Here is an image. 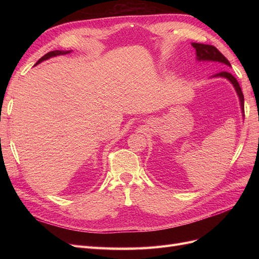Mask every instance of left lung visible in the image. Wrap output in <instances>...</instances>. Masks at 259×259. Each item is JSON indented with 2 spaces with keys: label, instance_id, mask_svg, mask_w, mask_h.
Segmentation results:
<instances>
[{
  "label": "left lung",
  "instance_id": "obj_1",
  "mask_svg": "<svg viewBox=\"0 0 259 259\" xmlns=\"http://www.w3.org/2000/svg\"><path fill=\"white\" fill-rule=\"evenodd\" d=\"M192 46L195 49V52H197V59L198 60H208V61H217L221 62V64H224L228 67H231L229 60L227 59L224 55L219 52L215 46L213 45H206V44H201V43H192ZM214 76H223L228 79L234 86L236 89L240 101H241V108L242 111H244V96H243L242 90L240 88V84L238 83L237 79L234 77L230 72L228 71H221L219 73H216Z\"/></svg>",
  "mask_w": 259,
  "mask_h": 259
}]
</instances>
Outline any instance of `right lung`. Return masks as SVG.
I'll use <instances>...</instances> for the list:
<instances>
[{
	"label": "right lung",
	"mask_w": 259,
	"mask_h": 259,
	"mask_svg": "<svg viewBox=\"0 0 259 259\" xmlns=\"http://www.w3.org/2000/svg\"><path fill=\"white\" fill-rule=\"evenodd\" d=\"M68 53H70V52H69V51H67V52H62V51H52V52H49L48 54H45L42 58L38 59L35 65L40 64V62H42L43 60H46V59H49V58H51V57L57 56V55H64V54H68Z\"/></svg>",
	"instance_id": "1"
}]
</instances>
